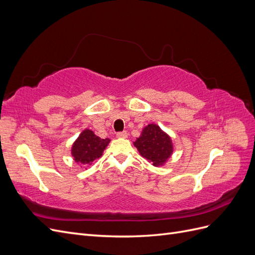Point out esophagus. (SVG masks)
Masks as SVG:
<instances>
[{"instance_id":"1","label":"esophagus","mask_w":255,"mask_h":255,"mask_svg":"<svg viewBox=\"0 0 255 255\" xmlns=\"http://www.w3.org/2000/svg\"><path fill=\"white\" fill-rule=\"evenodd\" d=\"M117 137L118 138H127L128 133L127 132H119V133H117Z\"/></svg>"}]
</instances>
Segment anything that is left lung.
Returning <instances> with one entry per match:
<instances>
[{
  "label": "left lung",
  "mask_w": 255,
  "mask_h": 255,
  "mask_svg": "<svg viewBox=\"0 0 255 255\" xmlns=\"http://www.w3.org/2000/svg\"><path fill=\"white\" fill-rule=\"evenodd\" d=\"M134 145L140 155L149 160L154 167L164 166L173 153L171 137L155 123H150L142 128Z\"/></svg>",
  "instance_id": "left-lung-1"
}]
</instances>
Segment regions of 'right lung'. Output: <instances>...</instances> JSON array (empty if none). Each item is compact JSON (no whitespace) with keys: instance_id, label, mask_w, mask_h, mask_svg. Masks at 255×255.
Segmentation results:
<instances>
[{"instance_id":"right-lung-1","label":"right lung","mask_w":255,"mask_h":255,"mask_svg":"<svg viewBox=\"0 0 255 255\" xmlns=\"http://www.w3.org/2000/svg\"><path fill=\"white\" fill-rule=\"evenodd\" d=\"M110 142V138L102 139L91 129L85 128L72 144L71 155L73 160L81 167H87L103 155V152Z\"/></svg>"}]
</instances>
